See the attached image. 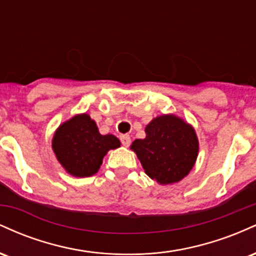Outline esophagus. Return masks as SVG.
<instances>
[{"instance_id":"esophagus-1","label":"esophagus","mask_w":256,"mask_h":256,"mask_svg":"<svg viewBox=\"0 0 256 256\" xmlns=\"http://www.w3.org/2000/svg\"><path fill=\"white\" fill-rule=\"evenodd\" d=\"M120 140H122V144L124 146H128L131 143V137L128 134H122L120 136Z\"/></svg>"}]
</instances>
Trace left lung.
I'll use <instances>...</instances> for the list:
<instances>
[{"mask_svg": "<svg viewBox=\"0 0 256 256\" xmlns=\"http://www.w3.org/2000/svg\"><path fill=\"white\" fill-rule=\"evenodd\" d=\"M144 172L158 184H173L189 174L198 154L194 128L183 119L164 114L146 126V138L132 142Z\"/></svg>", "mask_w": 256, "mask_h": 256, "instance_id": "obj_1", "label": "left lung"}]
</instances>
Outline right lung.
Segmentation results:
<instances>
[{"instance_id":"right-lung-1","label":"right lung","mask_w":256,"mask_h":256,"mask_svg":"<svg viewBox=\"0 0 256 256\" xmlns=\"http://www.w3.org/2000/svg\"><path fill=\"white\" fill-rule=\"evenodd\" d=\"M52 150L61 166L74 177H90L98 173L104 155L120 146L113 134H101L89 114H78L55 131Z\"/></svg>"}]
</instances>
